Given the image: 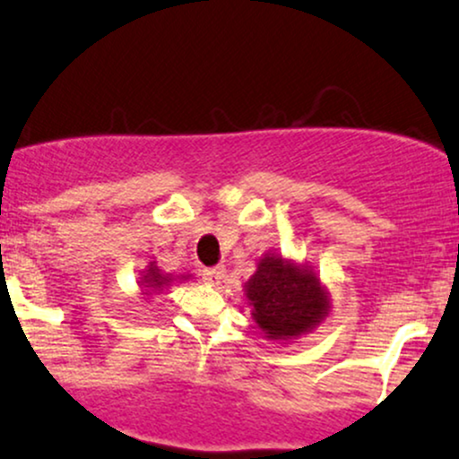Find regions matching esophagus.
Wrapping results in <instances>:
<instances>
[{"instance_id": "34e87169", "label": "esophagus", "mask_w": 459, "mask_h": 459, "mask_svg": "<svg viewBox=\"0 0 459 459\" xmlns=\"http://www.w3.org/2000/svg\"><path fill=\"white\" fill-rule=\"evenodd\" d=\"M224 276H226L224 267H209V270H204V272H203L204 282L213 284V287H218V284H222Z\"/></svg>"}]
</instances>
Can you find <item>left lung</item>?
<instances>
[{
    "instance_id": "obj_1",
    "label": "left lung",
    "mask_w": 459,
    "mask_h": 459,
    "mask_svg": "<svg viewBox=\"0 0 459 459\" xmlns=\"http://www.w3.org/2000/svg\"><path fill=\"white\" fill-rule=\"evenodd\" d=\"M252 319L272 341H291L324 321L330 310L328 291L308 267L278 255L259 259L246 284Z\"/></svg>"
}]
</instances>
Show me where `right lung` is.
I'll return each instance as SVG.
<instances>
[{
    "label": "right lung",
    "mask_w": 459,
    "mask_h": 459,
    "mask_svg": "<svg viewBox=\"0 0 459 459\" xmlns=\"http://www.w3.org/2000/svg\"><path fill=\"white\" fill-rule=\"evenodd\" d=\"M187 278L189 276H181V281H187ZM175 281H177L175 276H170V273H163L160 267L155 265V261H152L151 265L146 267L144 272H142L140 284H144V287L152 289V291H161V289H166L168 284H172Z\"/></svg>",
    "instance_id": "1"
}]
</instances>
